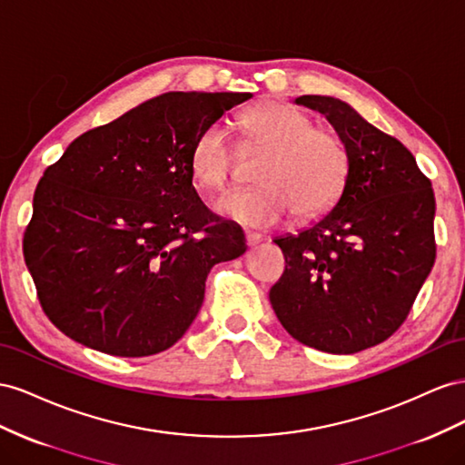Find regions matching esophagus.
Instances as JSON below:
<instances>
[{
  "instance_id": "obj_1",
  "label": "esophagus",
  "mask_w": 465,
  "mask_h": 465,
  "mask_svg": "<svg viewBox=\"0 0 465 465\" xmlns=\"http://www.w3.org/2000/svg\"><path fill=\"white\" fill-rule=\"evenodd\" d=\"M245 242L249 247H253L257 243L262 242V235L261 233H255V232H245Z\"/></svg>"
}]
</instances>
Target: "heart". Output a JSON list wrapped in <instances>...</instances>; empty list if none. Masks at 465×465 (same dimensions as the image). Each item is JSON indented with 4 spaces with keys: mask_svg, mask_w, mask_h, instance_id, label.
<instances>
[{
    "mask_svg": "<svg viewBox=\"0 0 465 465\" xmlns=\"http://www.w3.org/2000/svg\"><path fill=\"white\" fill-rule=\"evenodd\" d=\"M251 142L269 148L255 187L222 194L214 208L223 218L249 228H271L286 220L315 218L341 198L351 171L347 143L335 130L313 126L312 116L282 101H267L242 114ZM235 148L228 130L214 123L196 136L191 148V175L196 187L218 191L230 181Z\"/></svg>",
    "mask_w": 465,
    "mask_h": 465,
    "instance_id": "obj_1",
    "label": "heart"
}]
</instances>
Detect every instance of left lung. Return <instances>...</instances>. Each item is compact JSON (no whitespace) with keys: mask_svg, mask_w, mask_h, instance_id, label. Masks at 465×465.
<instances>
[{"mask_svg":"<svg viewBox=\"0 0 465 465\" xmlns=\"http://www.w3.org/2000/svg\"><path fill=\"white\" fill-rule=\"evenodd\" d=\"M347 143L351 171L325 218L274 243L286 269L269 298L288 333L352 354L403 325L436 259L434 193L405 145L335 97L302 95Z\"/></svg>","mask_w":465,"mask_h":465,"instance_id":"1","label":"left lung"}]
</instances>
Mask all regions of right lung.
Returning <instances> with one entry per match:
<instances>
[{"instance_id":"right-lung-1","label":"right lung","mask_w":465,"mask_h":465,"mask_svg":"<svg viewBox=\"0 0 465 465\" xmlns=\"http://www.w3.org/2000/svg\"><path fill=\"white\" fill-rule=\"evenodd\" d=\"M251 93L171 91L75 138L46 167L23 235L43 312L113 356H152L184 335L216 262L245 235L203 204L191 148Z\"/></svg>"}]
</instances>
